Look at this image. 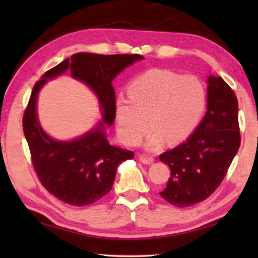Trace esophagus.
I'll list each match as a JSON object with an SVG mask.
<instances>
[{
	"label": "esophagus",
	"instance_id": "obj_1",
	"mask_svg": "<svg viewBox=\"0 0 258 258\" xmlns=\"http://www.w3.org/2000/svg\"><path fill=\"white\" fill-rule=\"evenodd\" d=\"M139 158H140V160L142 161V163H145V164H152L154 163V157H151V156H148V155H143V154H141L139 156Z\"/></svg>",
	"mask_w": 258,
	"mask_h": 258
}]
</instances>
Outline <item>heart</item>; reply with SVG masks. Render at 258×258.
I'll return each mask as SVG.
<instances>
[{
    "instance_id": "obj_1",
    "label": "heart",
    "mask_w": 258,
    "mask_h": 258,
    "mask_svg": "<svg viewBox=\"0 0 258 258\" xmlns=\"http://www.w3.org/2000/svg\"><path fill=\"white\" fill-rule=\"evenodd\" d=\"M206 102V89L197 76L149 69L131 82L128 98L116 100L118 135L125 145L137 146L149 123V149H157L166 140L182 142L197 127Z\"/></svg>"
}]
</instances>
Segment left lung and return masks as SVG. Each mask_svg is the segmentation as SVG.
I'll return each instance as SVG.
<instances>
[{"label": "left lung", "instance_id": "obj_1", "mask_svg": "<svg viewBox=\"0 0 258 258\" xmlns=\"http://www.w3.org/2000/svg\"><path fill=\"white\" fill-rule=\"evenodd\" d=\"M207 112L194 134L159 159L171 176L159 192L176 207H189L207 199L228 173L240 147L238 100L223 78L209 76Z\"/></svg>", "mask_w": 258, "mask_h": 258}]
</instances>
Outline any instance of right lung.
I'll return each mask as SVG.
<instances>
[{"label":"right lung","mask_w":258,"mask_h":258,"mask_svg":"<svg viewBox=\"0 0 258 258\" xmlns=\"http://www.w3.org/2000/svg\"><path fill=\"white\" fill-rule=\"evenodd\" d=\"M143 59L140 54H95L80 52L47 71L35 83L23 118L32 163L45 189L73 206H85L111 190L116 169L121 161L132 159L130 150L109 145L104 126L116 117V95L111 82L125 67ZM69 69L72 76L89 85L98 95L104 110L98 127L73 142H56L41 130L36 115V100L46 79Z\"/></svg>","instance_id":"obj_1"}]
</instances>
